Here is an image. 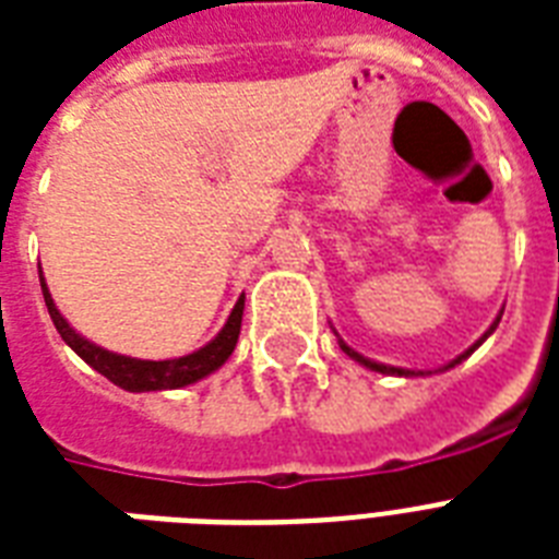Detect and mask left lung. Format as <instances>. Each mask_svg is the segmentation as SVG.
Returning <instances> with one entry per match:
<instances>
[{
  "label": "left lung",
  "mask_w": 559,
  "mask_h": 559,
  "mask_svg": "<svg viewBox=\"0 0 559 559\" xmlns=\"http://www.w3.org/2000/svg\"><path fill=\"white\" fill-rule=\"evenodd\" d=\"M499 319H502V313L496 316V322L490 324V331H487L485 336H481V340H478L476 345H473V348H469V350H464V354H461L459 359H452V362H450V366H447V368H455V366H459V362H461V359H467L469 354H473V350H476L478 345H481V342H485L487 336H490V333L496 331V328H499ZM340 348L345 350V354H348L350 359H357L359 366L371 368V371H380V373H394V377H424V371H408V368H394V366H382V362H373V359L362 357V354H357V350H354V348H348V345H345V342H342V340H340ZM447 368H443V371H447ZM426 373H429V371H426Z\"/></svg>",
  "instance_id": "1"
}]
</instances>
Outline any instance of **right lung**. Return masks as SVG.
I'll return each instance as SVG.
<instances>
[{
  "instance_id": "add662e5",
  "label": "right lung",
  "mask_w": 559,
  "mask_h": 559,
  "mask_svg": "<svg viewBox=\"0 0 559 559\" xmlns=\"http://www.w3.org/2000/svg\"><path fill=\"white\" fill-rule=\"evenodd\" d=\"M39 287H43L48 316H51V322H55L57 333L63 336L66 345H69L86 366H92L98 373H104L109 382H116L118 389L124 391L182 389V385H191V382L209 377L211 371H217V368L231 357V350H235L237 345V336H240V322H243V296H240L237 298L235 310H231V316H228V322L223 324V331H219L205 348L193 350L188 357L162 359V362H153V359H133L98 348V345H92L90 340H83L81 333H74L72 328H69V322L60 316V310L55 307V298L48 293L43 275H39Z\"/></svg>"
}]
</instances>
